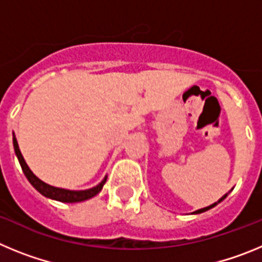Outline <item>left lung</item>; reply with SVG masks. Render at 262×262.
Instances as JSON below:
<instances>
[{
  "mask_svg": "<svg viewBox=\"0 0 262 262\" xmlns=\"http://www.w3.org/2000/svg\"><path fill=\"white\" fill-rule=\"evenodd\" d=\"M226 196H227V194H226V195H223V196H222L221 200L217 201V202H215V203H212V205L207 206V207H205V209H200V210H196V211H194V212H193V214H201V212H205V211H207V210L212 209V207H215V206H216V205H217V203H219V202H222V201H223V200H224V198H226Z\"/></svg>",
  "mask_w": 262,
  "mask_h": 262,
  "instance_id": "obj_1",
  "label": "left lung"
}]
</instances>
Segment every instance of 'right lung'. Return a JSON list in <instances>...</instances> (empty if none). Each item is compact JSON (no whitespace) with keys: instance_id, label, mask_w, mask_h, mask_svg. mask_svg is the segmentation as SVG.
<instances>
[{"instance_id":"add662e5","label":"right lung","mask_w":262,"mask_h":262,"mask_svg":"<svg viewBox=\"0 0 262 262\" xmlns=\"http://www.w3.org/2000/svg\"><path fill=\"white\" fill-rule=\"evenodd\" d=\"M13 144H14V151H15V155H17L18 157V161H19L20 164V168H22L23 173H25V176L27 177L30 184L35 187L36 190H38L41 195L51 198V200L59 201V202H64V203L82 202V201H86L89 200V198H93L94 195H97L99 191L102 190L103 185H105L106 180H107V176H106L102 181L97 185V186L92 187V189H88V190H67V189H60V187L51 186V185L46 184V182H43L41 180H39V178L31 172V169L29 168V165H27L25 159H23L22 154H20L15 136H13Z\"/></svg>"}]
</instances>
